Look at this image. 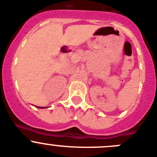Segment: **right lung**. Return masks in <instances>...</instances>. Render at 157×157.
I'll list each match as a JSON object with an SVG mask.
<instances>
[{
    "label": "right lung",
    "mask_w": 157,
    "mask_h": 157,
    "mask_svg": "<svg viewBox=\"0 0 157 157\" xmlns=\"http://www.w3.org/2000/svg\"><path fill=\"white\" fill-rule=\"evenodd\" d=\"M37 108H40V109H44V108H47V107H39V106H37Z\"/></svg>",
    "instance_id": "add662e5"
}]
</instances>
